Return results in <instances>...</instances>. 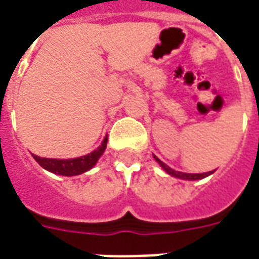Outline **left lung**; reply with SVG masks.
I'll list each match as a JSON object with an SVG mask.
<instances>
[{"instance_id":"obj_1","label":"left lung","mask_w":259,"mask_h":259,"mask_svg":"<svg viewBox=\"0 0 259 259\" xmlns=\"http://www.w3.org/2000/svg\"><path fill=\"white\" fill-rule=\"evenodd\" d=\"M155 160L158 162L162 167L164 168V171H167L170 176H173V177H177V178H183V180H200V178H204L212 174V171H208V173H200V174H191V173H183V171H176L173 170L171 167H168L167 164H164L162 160H159L156 156H155Z\"/></svg>"}]
</instances>
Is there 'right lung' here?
<instances>
[{
    "label": "right lung",
    "instance_id": "obj_1",
    "mask_svg": "<svg viewBox=\"0 0 259 259\" xmlns=\"http://www.w3.org/2000/svg\"><path fill=\"white\" fill-rule=\"evenodd\" d=\"M105 147H107V139H104L103 144L97 149H95L91 154L81 156V158L75 159H49V158H39L32 155L34 159L38 163L41 164L42 167L47 168L49 171L55 174H60V176H78V174L85 173L89 168H92L99 160L103 152H104Z\"/></svg>",
    "mask_w": 259,
    "mask_h": 259
}]
</instances>
